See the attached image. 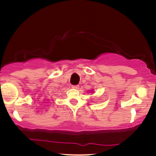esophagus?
Here are the masks:
<instances>
[{"label": "esophagus", "instance_id": "34e87169", "mask_svg": "<svg viewBox=\"0 0 156 156\" xmlns=\"http://www.w3.org/2000/svg\"><path fill=\"white\" fill-rule=\"evenodd\" d=\"M72 88H73V89H78L79 87H80V86H79V85H72Z\"/></svg>", "mask_w": 156, "mask_h": 156}]
</instances>
